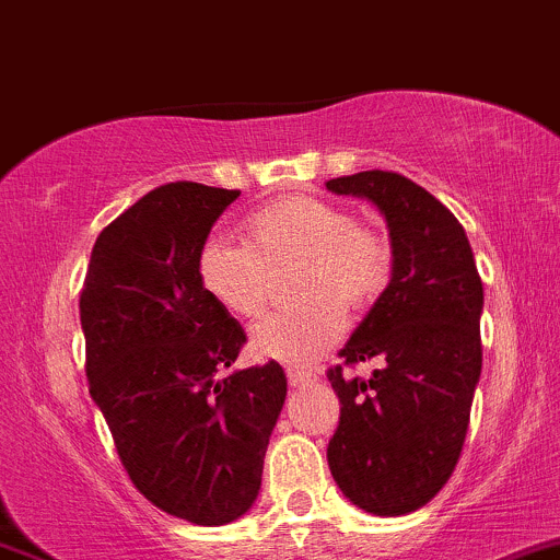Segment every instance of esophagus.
<instances>
[{
  "mask_svg": "<svg viewBox=\"0 0 560 560\" xmlns=\"http://www.w3.org/2000/svg\"><path fill=\"white\" fill-rule=\"evenodd\" d=\"M287 378L292 387H305V384L316 382V374L307 369H298V365H292V369H287Z\"/></svg>",
  "mask_w": 560,
  "mask_h": 560,
  "instance_id": "esophagus-1",
  "label": "esophagus"
}]
</instances>
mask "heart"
Returning a JSON list of instances; mask_svg holds the SVG:
<instances>
[{"instance_id":"obj_1","label":"heart","mask_w":560,"mask_h":560,"mask_svg":"<svg viewBox=\"0 0 560 560\" xmlns=\"http://www.w3.org/2000/svg\"><path fill=\"white\" fill-rule=\"evenodd\" d=\"M242 231L244 242L208 236L197 276L231 316L258 318L271 294V273L294 262L292 294L302 300L255 326L253 350L260 358L311 363L342 337L345 307H371L392 279L389 236L329 199H273L244 218Z\"/></svg>"}]
</instances>
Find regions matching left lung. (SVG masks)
Listing matches in <instances>:
<instances>
[{"label":"left lung","instance_id":"1","mask_svg":"<svg viewBox=\"0 0 560 560\" xmlns=\"http://www.w3.org/2000/svg\"><path fill=\"white\" fill-rule=\"evenodd\" d=\"M365 197L387 218L392 279L326 371L339 397V427L326 447L331 477L363 511L402 516L445 487L464 450L481 374L485 289L471 244L440 199L392 171L326 182ZM374 357L371 380L350 377Z\"/></svg>","mask_w":560,"mask_h":560}]
</instances>
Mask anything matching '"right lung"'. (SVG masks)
Masks as SVG:
<instances>
[{"label":"right lung","mask_w":560,"mask_h":560,"mask_svg":"<svg viewBox=\"0 0 560 560\" xmlns=\"http://www.w3.org/2000/svg\"><path fill=\"white\" fill-rule=\"evenodd\" d=\"M240 189L173 182L102 229L81 289L89 395L133 487L171 516L221 526L260 490L287 376L234 369L240 320L205 292L197 255Z\"/></svg>","instance_id":"1"}]
</instances>
